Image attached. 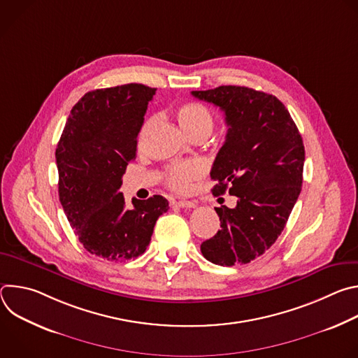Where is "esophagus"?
<instances>
[{
  "label": "esophagus",
  "instance_id": "obj_1",
  "mask_svg": "<svg viewBox=\"0 0 358 358\" xmlns=\"http://www.w3.org/2000/svg\"><path fill=\"white\" fill-rule=\"evenodd\" d=\"M173 206L176 207H180V208H195V202L194 201H185V199H181V201H174Z\"/></svg>",
  "mask_w": 358,
  "mask_h": 358
}]
</instances>
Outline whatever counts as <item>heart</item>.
I'll return each mask as SVG.
<instances>
[{
	"label": "heart",
	"mask_w": 358,
	"mask_h": 358,
	"mask_svg": "<svg viewBox=\"0 0 358 358\" xmlns=\"http://www.w3.org/2000/svg\"><path fill=\"white\" fill-rule=\"evenodd\" d=\"M176 116L182 131L192 137L195 134H210L214 127V116L211 110L198 101H185L176 109ZM152 119H148L138 134V145L143 143L144 134L150 127ZM203 166L199 162H187L176 164L166 170L164 181L167 187L176 192H187L192 181L202 177Z\"/></svg>",
	"instance_id": "obj_1"
}]
</instances>
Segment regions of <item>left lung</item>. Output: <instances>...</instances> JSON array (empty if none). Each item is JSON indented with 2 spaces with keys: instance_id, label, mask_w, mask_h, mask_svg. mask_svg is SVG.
<instances>
[{
  "instance_id": "left-lung-1",
  "label": "left lung",
  "mask_w": 358,
  "mask_h": 358,
  "mask_svg": "<svg viewBox=\"0 0 358 358\" xmlns=\"http://www.w3.org/2000/svg\"><path fill=\"white\" fill-rule=\"evenodd\" d=\"M225 113L228 133L215 157L214 195L238 196L236 207L215 208L221 229L201 243L207 261L234 266L261 257L282 234L303 182L304 145L282 101L245 86L194 90Z\"/></svg>"
}]
</instances>
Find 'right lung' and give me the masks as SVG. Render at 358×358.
<instances>
[{"mask_svg": "<svg viewBox=\"0 0 358 358\" xmlns=\"http://www.w3.org/2000/svg\"><path fill=\"white\" fill-rule=\"evenodd\" d=\"M156 90L127 83L87 92L72 108L57 147L59 201L68 221L83 248L108 261L144 253L156 221L169 210L162 195L133 198L127 208L119 191Z\"/></svg>", "mask_w": 358, "mask_h": 358, "instance_id": "right-lung-1", "label": "right lung"}]
</instances>
